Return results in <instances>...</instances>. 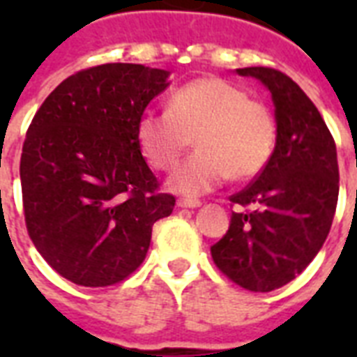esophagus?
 <instances>
[{
    "label": "esophagus",
    "mask_w": 357,
    "mask_h": 357,
    "mask_svg": "<svg viewBox=\"0 0 357 357\" xmlns=\"http://www.w3.org/2000/svg\"><path fill=\"white\" fill-rule=\"evenodd\" d=\"M202 202L196 198H179L178 207H200Z\"/></svg>",
    "instance_id": "34e87169"
}]
</instances>
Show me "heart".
Returning a JSON list of instances; mask_svg holds the SVG:
<instances>
[{
  "mask_svg": "<svg viewBox=\"0 0 357 357\" xmlns=\"http://www.w3.org/2000/svg\"><path fill=\"white\" fill-rule=\"evenodd\" d=\"M276 120L265 103L220 77H202L174 91L168 111H146L137 142L159 172H170L196 140L200 150L174 172L170 189L200 195L226 179L248 181L271 162Z\"/></svg>",
  "mask_w": 357,
  "mask_h": 357,
  "instance_id": "obj_1",
  "label": "heart"
}]
</instances>
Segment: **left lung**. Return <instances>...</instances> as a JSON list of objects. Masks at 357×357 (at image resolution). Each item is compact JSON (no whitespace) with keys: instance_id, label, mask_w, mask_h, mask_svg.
<instances>
[{"instance_id":"obj_1","label":"left lung","mask_w":357,"mask_h":357,"mask_svg":"<svg viewBox=\"0 0 357 357\" xmlns=\"http://www.w3.org/2000/svg\"><path fill=\"white\" fill-rule=\"evenodd\" d=\"M237 74L271 91L276 148L265 170L229 196L238 209L211 257L234 283L268 293L298 276L330 234L339 196L337 150L315 103L289 75L266 66Z\"/></svg>"}]
</instances>
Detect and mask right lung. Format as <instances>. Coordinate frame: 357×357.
<instances>
[{"label": "right lung", "instance_id": "add662e5", "mask_svg": "<svg viewBox=\"0 0 357 357\" xmlns=\"http://www.w3.org/2000/svg\"><path fill=\"white\" fill-rule=\"evenodd\" d=\"M167 70L107 63L70 75L44 100L20 159L25 228L53 271L109 287L144 261L151 228L176 198L137 142V122Z\"/></svg>", "mask_w": 357, "mask_h": 357}]
</instances>
